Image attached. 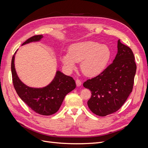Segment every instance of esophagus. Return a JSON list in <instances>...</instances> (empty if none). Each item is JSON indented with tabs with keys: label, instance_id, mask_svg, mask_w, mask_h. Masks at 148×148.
<instances>
[{
	"label": "esophagus",
	"instance_id": "esophagus-1",
	"mask_svg": "<svg viewBox=\"0 0 148 148\" xmlns=\"http://www.w3.org/2000/svg\"><path fill=\"white\" fill-rule=\"evenodd\" d=\"M75 83H76V85H77V87H79L81 85H82V82H81V81L79 79H77L75 80Z\"/></svg>",
	"mask_w": 148,
	"mask_h": 148
}]
</instances>
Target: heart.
<instances>
[{
    "mask_svg": "<svg viewBox=\"0 0 148 148\" xmlns=\"http://www.w3.org/2000/svg\"><path fill=\"white\" fill-rule=\"evenodd\" d=\"M111 58L109 47L98 42L86 40L71 45L68 53L62 55L61 61L69 70L81 62L80 69L84 75L95 77L105 70Z\"/></svg>",
    "mask_w": 148,
    "mask_h": 148,
    "instance_id": "1",
    "label": "heart"
}]
</instances>
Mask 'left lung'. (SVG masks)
Here are the masks:
<instances>
[{"mask_svg": "<svg viewBox=\"0 0 148 148\" xmlns=\"http://www.w3.org/2000/svg\"><path fill=\"white\" fill-rule=\"evenodd\" d=\"M136 65L130 47L117 42V53L103 72L83 84L92 92L87 102L91 111L106 116L118 111L133 90Z\"/></svg>", "mask_w": 148, "mask_h": 148, "instance_id": "8db88e82", "label": "left lung"}]
</instances>
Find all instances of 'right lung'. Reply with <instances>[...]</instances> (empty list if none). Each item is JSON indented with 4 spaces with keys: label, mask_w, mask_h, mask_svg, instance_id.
<instances>
[{
    "label": "right lung",
    "mask_w": 148,
    "mask_h": 148,
    "mask_svg": "<svg viewBox=\"0 0 148 148\" xmlns=\"http://www.w3.org/2000/svg\"><path fill=\"white\" fill-rule=\"evenodd\" d=\"M42 37V35L32 36L22 45L39 41ZM16 53V51L12 57L11 70L13 86L18 96L37 114L44 116L55 114L59 110L66 95L75 88V80L73 77L58 71L53 80L47 86L43 88L28 87L21 82L16 74L14 63Z\"/></svg>",
    "instance_id": "right-lung-1"
}]
</instances>
